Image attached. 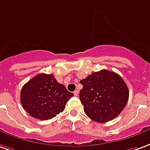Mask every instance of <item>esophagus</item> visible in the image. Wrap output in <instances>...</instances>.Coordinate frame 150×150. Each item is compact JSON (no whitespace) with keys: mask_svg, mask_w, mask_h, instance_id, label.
<instances>
[{"mask_svg":"<svg viewBox=\"0 0 150 150\" xmlns=\"http://www.w3.org/2000/svg\"><path fill=\"white\" fill-rule=\"evenodd\" d=\"M73 93H74V95H75L76 96H78V94H79V91H78V90H76V91H75Z\"/></svg>","mask_w":150,"mask_h":150,"instance_id":"esophagus-1","label":"esophagus"}]
</instances>
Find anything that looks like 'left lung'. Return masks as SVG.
Returning <instances> with one entry per match:
<instances>
[{
	"mask_svg": "<svg viewBox=\"0 0 150 150\" xmlns=\"http://www.w3.org/2000/svg\"><path fill=\"white\" fill-rule=\"evenodd\" d=\"M80 83L83 87L79 98L84 106V112L95 122L103 123L112 120L127 103V86L114 72L103 69L91 73Z\"/></svg>",
	"mask_w": 150,
	"mask_h": 150,
	"instance_id": "obj_1",
	"label": "left lung"
}]
</instances>
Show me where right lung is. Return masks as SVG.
<instances>
[{
	"label": "right lung",
	"instance_id": "right-lung-1",
	"mask_svg": "<svg viewBox=\"0 0 150 150\" xmlns=\"http://www.w3.org/2000/svg\"><path fill=\"white\" fill-rule=\"evenodd\" d=\"M73 96L53 75L40 73L23 86L20 101L30 116L49 120L64 110L66 103Z\"/></svg>",
	"mask_w": 150,
	"mask_h": 150
}]
</instances>
